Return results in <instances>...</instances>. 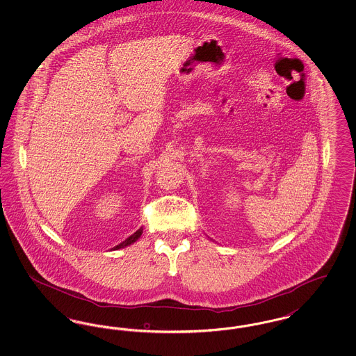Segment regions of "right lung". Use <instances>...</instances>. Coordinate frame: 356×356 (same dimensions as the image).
<instances>
[{
	"mask_svg": "<svg viewBox=\"0 0 356 356\" xmlns=\"http://www.w3.org/2000/svg\"><path fill=\"white\" fill-rule=\"evenodd\" d=\"M141 234H143V228L137 229L134 235H131L128 238H125L122 243H120L119 245H116L113 250H120V248H124V247H128V245L134 244L136 240H137L138 237L141 236Z\"/></svg>",
	"mask_w": 356,
	"mask_h": 356,
	"instance_id": "1",
	"label": "right lung"
}]
</instances>
